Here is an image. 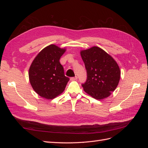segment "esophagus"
<instances>
[{"instance_id":"1","label":"esophagus","mask_w":148,"mask_h":148,"mask_svg":"<svg viewBox=\"0 0 148 148\" xmlns=\"http://www.w3.org/2000/svg\"><path fill=\"white\" fill-rule=\"evenodd\" d=\"M77 78H78V77H77V76H75V77H71L70 80L71 81H74V80L77 79Z\"/></svg>"}]
</instances>
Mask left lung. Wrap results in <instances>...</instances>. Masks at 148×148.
Wrapping results in <instances>:
<instances>
[{"label": "left lung", "mask_w": 148, "mask_h": 148, "mask_svg": "<svg viewBox=\"0 0 148 148\" xmlns=\"http://www.w3.org/2000/svg\"><path fill=\"white\" fill-rule=\"evenodd\" d=\"M80 53L87 73L86 82L82 84L84 91L96 99L109 96L117 88L120 78L117 62L96 46Z\"/></svg>", "instance_id": "8db88e82"}]
</instances>
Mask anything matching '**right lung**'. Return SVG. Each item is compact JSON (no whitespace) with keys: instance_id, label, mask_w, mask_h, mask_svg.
I'll return each instance as SVG.
<instances>
[{"instance_id":"add662e5","label":"right lung","mask_w":148,"mask_h":148,"mask_svg":"<svg viewBox=\"0 0 148 148\" xmlns=\"http://www.w3.org/2000/svg\"><path fill=\"white\" fill-rule=\"evenodd\" d=\"M65 52V49L51 44L43 49L31 64L29 82L40 96L52 99L64 91L70 78L65 76L59 60Z\"/></svg>"}]
</instances>
